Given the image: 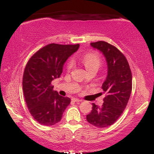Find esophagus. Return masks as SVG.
<instances>
[{
	"instance_id": "obj_1",
	"label": "esophagus",
	"mask_w": 154,
	"mask_h": 154,
	"mask_svg": "<svg viewBox=\"0 0 154 154\" xmlns=\"http://www.w3.org/2000/svg\"><path fill=\"white\" fill-rule=\"evenodd\" d=\"M72 100L73 102H81V100H79V99H77V98H73Z\"/></svg>"
}]
</instances>
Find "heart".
<instances>
[{
    "label": "heart",
    "mask_w": 154,
    "mask_h": 154,
    "mask_svg": "<svg viewBox=\"0 0 154 154\" xmlns=\"http://www.w3.org/2000/svg\"><path fill=\"white\" fill-rule=\"evenodd\" d=\"M81 62L87 70H90L91 69H97L102 64V60H101L100 56L96 52H88L83 55L81 57ZM74 62L73 60L70 59L66 63V69L67 70H71L73 67Z\"/></svg>",
    "instance_id": "heart-1"
}]
</instances>
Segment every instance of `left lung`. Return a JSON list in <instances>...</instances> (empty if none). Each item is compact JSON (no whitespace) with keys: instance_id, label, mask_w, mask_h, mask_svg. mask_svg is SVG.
I'll return each mask as SVG.
<instances>
[{"instance_id":"1","label":"left lung","mask_w":154,"mask_h":154,"mask_svg":"<svg viewBox=\"0 0 154 154\" xmlns=\"http://www.w3.org/2000/svg\"><path fill=\"white\" fill-rule=\"evenodd\" d=\"M90 45L106 57L108 75L102 86L106 92L104 103L102 106L92 103V110L86 119L97 128H106L119 119L127 106L132 92V72L125 55L114 45L102 41Z\"/></svg>"}]
</instances>
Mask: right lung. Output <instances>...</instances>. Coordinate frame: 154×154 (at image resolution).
Instances as JSON below:
<instances>
[{"label":"right lung","instance_id":"1","mask_svg":"<svg viewBox=\"0 0 154 154\" xmlns=\"http://www.w3.org/2000/svg\"><path fill=\"white\" fill-rule=\"evenodd\" d=\"M79 44L50 43L35 52L25 66L22 79L23 92L31 116L43 125L60 122L71 99L54 91L52 81L60 78L63 65Z\"/></svg>","mask_w":154,"mask_h":154}]
</instances>
